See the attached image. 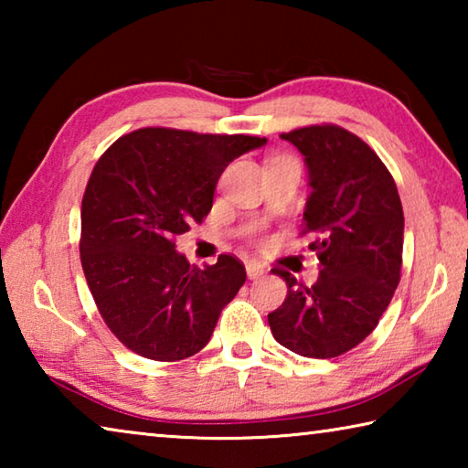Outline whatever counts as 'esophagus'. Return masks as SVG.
<instances>
[{"label":"esophagus","instance_id":"1","mask_svg":"<svg viewBox=\"0 0 468 468\" xmlns=\"http://www.w3.org/2000/svg\"><path fill=\"white\" fill-rule=\"evenodd\" d=\"M245 272H248V279L250 281H256L260 276H264V266L256 262V260H250V262H245Z\"/></svg>","mask_w":468,"mask_h":468}]
</instances>
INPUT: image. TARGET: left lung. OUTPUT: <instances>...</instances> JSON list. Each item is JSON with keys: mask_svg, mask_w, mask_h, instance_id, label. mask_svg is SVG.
<instances>
[{"mask_svg": "<svg viewBox=\"0 0 468 468\" xmlns=\"http://www.w3.org/2000/svg\"><path fill=\"white\" fill-rule=\"evenodd\" d=\"M305 156L312 194L301 235L320 260L312 287L274 268L287 282L268 314L272 336L312 359L338 357L366 340L400 281L405 217L386 165L359 136L335 123L281 133Z\"/></svg>", "mask_w": 468, "mask_h": 468, "instance_id": "8db88e82", "label": "left lung"}]
</instances>
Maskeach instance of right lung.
Segmentation results:
<instances>
[{"instance_id":"add662e5","label":"right lung","mask_w":468,"mask_h":468,"mask_svg":"<svg viewBox=\"0 0 468 468\" xmlns=\"http://www.w3.org/2000/svg\"><path fill=\"white\" fill-rule=\"evenodd\" d=\"M266 144L243 133L142 128L115 140L82 197V271L102 320L140 357L179 361L208 345L245 282L241 260L189 266L176 237L202 223L220 173Z\"/></svg>"}]
</instances>
